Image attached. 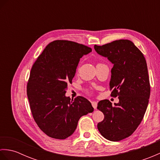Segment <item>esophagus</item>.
Wrapping results in <instances>:
<instances>
[{"label":"esophagus","mask_w":160,"mask_h":160,"mask_svg":"<svg viewBox=\"0 0 160 160\" xmlns=\"http://www.w3.org/2000/svg\"><path fill=\"white\" fill-rule=\"evenodd\" d=\"M91 104H92V107L94 108V109H96L97 106H98V103L96 102H91Z\"/></svg>","instance_id":"34e87169"}]
</instances>
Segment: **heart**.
<instances>
[{
    "mask_svg": "<svg viewBox=\"0 0 160 160\" xmlns=\"http://www.w3.org/2000/svg\"><path fill=\"white\" fill-rule=\"evenodd\" d=\"M99 64H100V63H99Z\"/></svg>",
    "mask_w": 160,
    "mask_h": 160,
    "instance_id": "heart-1",
    "label": "heart"
}]
</instances>
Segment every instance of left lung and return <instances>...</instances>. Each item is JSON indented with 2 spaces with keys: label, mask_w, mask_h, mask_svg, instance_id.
<instances>
[{
  "label": "left lung",
  "mask_w": 160,
  "mask_h": 160,
  "mask_svg": "<svg viewBox=\"0 0 160 160\" xmlns=\"http://www.w3.org/2000/svg\"><path fill=\"white\" fill-rule=\"evenodd\" d=\"M94 49L113 64L111 96L119 98L114 106L108 100L98 102V109L104 118L98 124V129L107 140L120 141L136 130L147 110L151 92L147 62L141 51L128 40L95 45Z\"/></svg>",
  "instance_id": "obj_1"
}]
</instances>
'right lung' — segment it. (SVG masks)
<instances>
[{"instance_id":"add662e5","label":"right lung","mask_w":160,"mask_h":160,"mask_svg":"<svg viewBox=\"0 0 160 160\" xmlns=\"http://www.w3.org/2000/svg\"><path fill=\"white\" fill-rule=\"evenodd\" d=\"M92 49L82 44L58 40L50 42L33 63L27 95L32 116L49 137L64 140L73 133L79 119L92 113L90 102L82 96H65L80 58Z\"/></svg>"}]
</instances>
